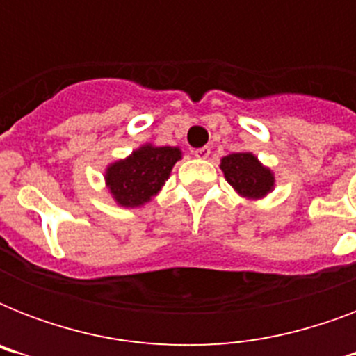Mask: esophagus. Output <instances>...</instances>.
Returning a JSON list of instances; mask_svg holds the SVG:
<instances>
[{
	"label": "esophagus",
	"mask_w": 356,
	"mask_h": 356,
	"mask_svg": "<svg viewBox=\"0 0 356 356\" xmlns=\"http://www.w3.org/2000/svg\"><path fill=\"white\" fill-rule=\"evenodd\" d=\"M194 156L195 159H201V161H205V159H209L211 156V147H200V149L194 151Z\"/></svg>",
	"instance_id": "1"
}]
</instances>
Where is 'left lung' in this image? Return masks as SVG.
<instances>
[{
  "mask_svg": "<svg viewBox=\"0 0 356 356\" xmlns=\"http://www.w3.org/2000/svg\"><path fill=\"white\" fill-rule=\"evenodd\" d=\"M225 181L238 195L249 201L264 200L275 188V175L251 151L231 153L220 161Z\"/></svg>",
  "mask_w": 356,
  "mask_h": 356,
  "instance_id": "1",
  "label": "left lung"
}]
</instances>
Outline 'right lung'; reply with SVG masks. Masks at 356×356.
I'll return each instance as SVG.
<instances>
[{"instance_id": "right-lung-1", "label": "right lung", "mask_w": 356, "mask_h": 356, "mask_svg": "<svg viewBox=\"0 0 356 356\" xmlns=\"http://www.w3.org/2000/svg\"><path fill=\"white\" fill-rule=\"evenodd\" d=\"M181 159L183 151L177 145L142 144L131 155L105 168V186L116 205L138 209L159 195Z\"/></svg>"}]
</instances>
